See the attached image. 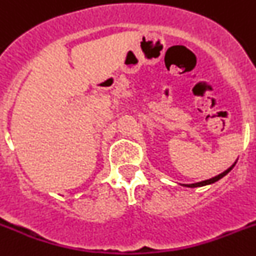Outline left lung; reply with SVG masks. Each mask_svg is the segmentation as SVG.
Listing matches in <instances>:
<instances>
[{
  "mask_svg": "<svg viewBox=\"0 0 256 256\" xmlns=\"http://www.w3.org/2000/svg\"><path fill=\"white\" fill-rule=\"evenodd\" d=\"M234 166H235V164H234ZM234 166H230V168H228V170H225V172H224V173H221V174H218V176H214V178H211V179H207V180H204V182H198V183H193V184H188L187 187H192V188H194V187H202V186L211 184V183H214V182H217V180H218V179H221L222 176H225L226 174H228V172H230L231 169L234 168Z\"/></svg>",
  "mask_w": 256,
  "mask_h": 256,
  "instance_id": "obj_1",
  "label": "left lung"
}]
</instances>
